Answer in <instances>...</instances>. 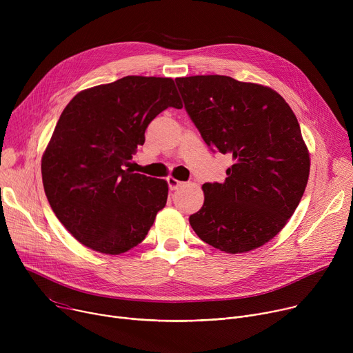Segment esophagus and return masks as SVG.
Segmentation results:
<instances>
[{
	"instance_id": "obj_1",
	"label": "esophagus",
	"mask_w": 353,
	"mask_h": 353,
	"mask_svg": "<svg viewBox=\"0 0 353 353\" xmlns=\"http://www.w3.org/2000/svg\"><path fill=\"white\" fill-rule=\"evenodd\" d=\"M168 183H169L170 190H179V188L184 184L183 181H179V180H176L174 177H169V179H168Z\"/></svg>"
}]
</instances>
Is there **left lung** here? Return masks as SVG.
<instances>
[{"label": "left lung", "instance_id": "left-lung-1", "mask_svg": "<svg viewBox=\"0 0 353 353\" xmlns=\"http://www.w3.org/2000/svg\"><path fill=\"white\" fill-rule=\"evenodd\" d=\"M176 84L204 142L234 160L225 181L203 184L204 204L190 215L191 228L227 253L265 245L284 228L308 181L310 154L293 110L274 90L228 76Z\"/></svg>", "mask_w": 353, "mask_h": 353}]
</instances>
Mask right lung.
<instances>
[{"mask_svg": "<svg viewBox=\"0 0 353 353\" xmlns=\"http://www.w3.org/2000/svg\"><path fill=\"white\" fill-rule=\"evenodd\" d=\"M169 107H183L172 79L126 76L80 91L63 110L42 156V180L57 219L84 246L130 250L166 205V180L125 168Z\"/></svg>", "mask_w": 353, "mask_h": 353, "instance_id": "1", "label": "right lung"}]
</instances>
